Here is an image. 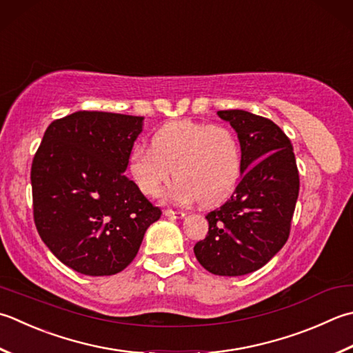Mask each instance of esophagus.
I'll use <instances>...</instances> for the list:
<instances>
[{"instance_id": "34e87169", "label": "esophagus", "mask_w": 353, "mask_h": 353, "mask_svg": "<svg viewBox=\"0 0 353 353\" xmlns=\"http://www.w3.org/2000/svg\"><path fill=\"white\" fill-rule=\"evenodd\" d=\"M163 214L167 217H171V219H183L185 217V212L182 211H172V210H165Z\"/></svg>"}]
</instances>
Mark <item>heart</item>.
I'll use <instances>...</instances> for the list:
<instances>
[{"mask_svg":"<svg viewBox=\"0 0 353 353\" xmlns=\"http://www.w3.org/2000/svg\"><path fill=\"white\" fill-rule=\"evenodd\" d=\"M243 159L237 136L223 125L190 119L168 122L151 137V147L134 145L128 172L145 196L154 197L171 176L167 197L188 205L216 206L240 181Z\"/></svg>","mask_w":353,"mask_h":353,"instance_id":"1","label":"heart"}]
</instances>
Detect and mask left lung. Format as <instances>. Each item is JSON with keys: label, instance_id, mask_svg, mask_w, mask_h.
<instances>
[{"label": "left lung", "instance_id": "left-lung-1", "mask_svg": "<svg viewBox=\"0 0 353 353\" xmlns=\"http://www.w3.org/2000/svg\"><path fill=\"white\" fill-rule=\"evenodd\" d=\"M236 130L243 167L231 199L208 212L210 230L194 246L199 263L223 277L257 271L289 237L300 179L291 141L272 121L245 110H222Z\"/></svg>", "mask_w": 353, "mask_h": 353}]
</instances>
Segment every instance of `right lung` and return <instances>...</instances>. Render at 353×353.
I'll return each instance as SVG.
<instances>
[{
  "label": "right lung",
  "instance_id": "obj_1",
  "mask_svg": "<svg viewBox=\"0 0 353 353\" xmlns=\"http://www.w3.org/2000/svg\"><path fill=\"white\" fill-rule=\"evenodd\" d=\"M143 117L76 112L53 121L33 157V217L46 246L73 271L125 269L161 210L123 176Z\"/></svg>",
  "mask_w": 353,
  "mask_h": 353
}]
</instances>
